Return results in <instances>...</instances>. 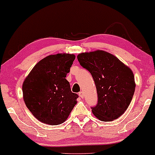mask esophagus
Returning <instances> with one entry per match:
<instances>
[{
  "mask_svg": "<svg viewBox=\"0 0 155 155\" xmlns=\"http://www.w3.org/2000/svg\"><path fill=\"white\" fill-rule=\"evenodd\" d=\"M78 94H79V96L81 97V98H84V93H83V92H80L79 93H78Z\"/></svg>",
  "mask_w": 155,
  "mask_h": 155,
  "instance_id": "esophagus-1",
  "label": "esophagus"
}]
</instances>
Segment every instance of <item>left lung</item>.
Wrapping results in <instances>:
<instances>
[{"label": "left lung", "instance_id": "8db88e82", "mask_svg": "<svg viewBox=\"0 0 155 155\" xmlns=\"http://www.w3.org/2000/svg\"><path fill=\"white\" fill-rule=\"evenodd\" d=\"M78 60L91 73L96 85L98 101L91 107L93 114L106 122L120 117L128 109L135 92L132 71L104 51L82 53Z\"/></svg>", "mask_w": 155, "mask_h": 155}]
</instances>
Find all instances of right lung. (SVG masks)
<instances>
[{"mask_svg": "<svg viewBox=\"0 0 155 155\" xmlns=\"http://www.w3.org/2000/svg\"><path fill=\"white\" fill-rule=\"evenodd\" d=\"M73 54L50 55L39 61L22 85L25 104L44 124L59 125L68 117L78 95L65 79L75 60Z\"/></svg>", "mask_w": 155, "mask_h": 155, "instance_id": "right-lung-1", "label": "right lung"}]
</instances>
